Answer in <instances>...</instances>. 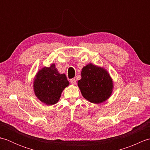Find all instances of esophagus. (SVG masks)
Segmentation results:
<instances>
[{
	"label": "esophagus",
	"mask_w": 150,
	"mask_h": 150,
	"mask_svg": "<svg viewBox=\"0 0 150 150\" xmlns=\"http://www.w3.org/2000/svg\"><path fill=\"white\" fill-rule=\"evenodd\" d=\"M70 83H71V84H73V85H75V84H76V81H75V79H71V80H70Z\"/></svg>",
	"instance_id": "34e87169"
}]
</instances>
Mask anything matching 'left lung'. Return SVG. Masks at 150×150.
Returning <instances> with one entry per match:
<instances>
[{"mask_svg": "<svg viewBox=\"0 0 150 150\" xmlns=\"http://www.w3.org/2000/svg\"><path fill=\"white\" fill-rule=\"evenodd\" d=\"M78 86L86 99L91 103L100 104L111 96L113 82L106 69L90 63L82 68Z\"/></svg>", "mask_w": 150, "mask_h": 150, "instance_id": "left-lung-1", "label": "left lung"}]
</instances>
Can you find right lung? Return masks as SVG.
I'll return each instance as SVG.
<instances>
[{
  "instance_id": "right-lung-1",
  "label": "right lung",
  "mask_w": 150,
  "mask_h": 150,
  "mask_svg": "<svg viewBox=\"0 0 150 150\" xmlns=\"http://www.w3.org/2000/svg\"><path fill=\"white\" fill-rule=\"evenodd\" d=\"M69 84L64 73L60 74L55 64L40 69L33 79V91L37 98L46 105L58 103L62 91Z\"/></svg>"
}]
</instances>
